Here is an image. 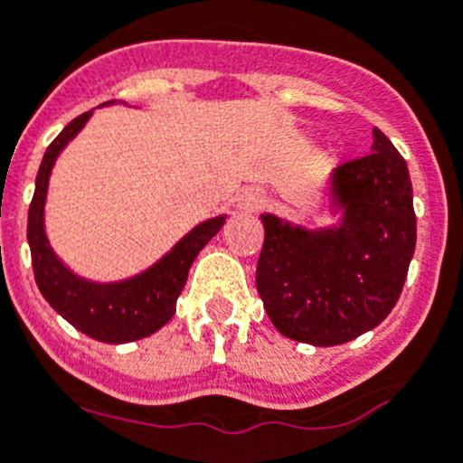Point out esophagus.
Masks as SVG:
<instances>
[{
	"mask_svg": "<svg viewBox=\"0 0 463 463\" xmlns=\"http://www.w3.org/2000/svg\"><path fill=\"white\" fill-rule=\"evenodd\" d=\"M264 203V194L260 188H245L241 190V194L236 197V209L241 213H257Z\"/></svg>",
	"mask_w": 463,
	"mask_h": 463,
	"instance_id": "34e87169",
	"label": "esophagus"
}]
</instances>
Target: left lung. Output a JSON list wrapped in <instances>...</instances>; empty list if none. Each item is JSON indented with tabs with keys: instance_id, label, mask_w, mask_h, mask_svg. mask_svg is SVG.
Instances as JSON below:
<instances>
[{
	"instance_id": "1",
	"label": "left lung",
	"mask_w": 463,
	"mask_h": 463,
	"mask_svg": "<svg viewBox=\"0 0 463 463\" xmlns=\"http://www.w3.org/2000/svg\"><path fill=\"white\" fill-rule=\"evenodd\" d=\"M372 135V154L326 181L324 206L337 222L309 229L261 215L257 291L284 337L345 345L376 328L400 298L415 252L413 188L400 151L379 128Z\"/></svg>"
}]
</instances>
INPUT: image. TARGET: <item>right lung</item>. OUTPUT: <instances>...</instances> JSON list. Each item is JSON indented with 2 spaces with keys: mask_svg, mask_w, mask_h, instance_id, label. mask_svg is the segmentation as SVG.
Returning a JSON list of instances; mask_svg holds the SVG:
<instances>
[{
  "mask_svg": "<svg viewBox=\"0 0 463 463\" xmlns=\"http://www.w3.org/2000/svg\"><path fill=\"white\" fill-rule=\"evenodd\" d=\"M105 105H117V100ZM91 114L93 109H89L73 118L45 151L38 167L32 206H29L27 241L32 250L33 278L54 312L89 337L105 345H126L154 335L172 319L176 312V298L188 279L190 266L197 260L203 245L222 229L227 215H215L194 224L156 264L133 278L96 282L68 269L50 245L45 232V202H48L54 163L68 142L87 126Z\"/></svg>",
  "mask_w": 463,
  "mask_h": 463,
  "instance_id": "obj_1",
  "label": "right lung"
}]
</instances>
